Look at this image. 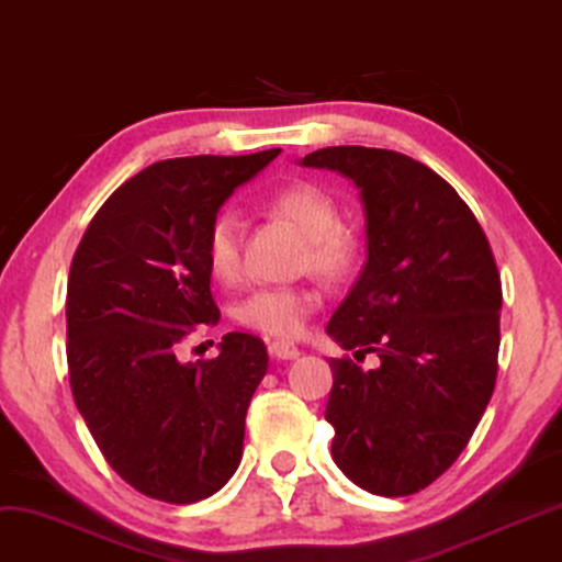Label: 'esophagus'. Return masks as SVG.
<instances>
[{"label":"esophagus","mask_w":562,"mask_h":562,"mask_svg":"<svg viewBox=\"0 0 562 562\" xmlns=\"http://www.w3.org/2000/svg\"><path fill=\"white\" fill-rule=\"evenodd\" d=\"M269 355L277 360H295V358H301V347H295L290 342H272L269 345Z\"/></svg>","instance_id":"esophagus-1"}]
</instances>
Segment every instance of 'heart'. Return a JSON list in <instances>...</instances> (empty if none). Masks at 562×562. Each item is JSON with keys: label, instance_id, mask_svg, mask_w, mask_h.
Masks as SVG:
<instances>
[{"label": "heart", "instance_id": "heart-1", "mask_svg": "<svg viewBox=\"0 0 562 562\" xmlns=\"http://www.w3.org/2000/svg\"><path fill=\"white\" fill-rule=\"evenodd\" d=\"M272 212L290 220L308 236L305 265L324 277H339L352 265L355 236L339 223V207L329 191L308 181L288 183L269 202ZM204 257L220 282H236L244 269V223L233 210H220L212 217ZM318 305V293L305 285H265L251 290L236 305V318L248 329L274 339H293L305 329Z\"/></svg>", "mask_w": 562, "mask_h": 562}]
</instances>
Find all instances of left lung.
<instances>
[{
  "label": "left lung",
  "mask_w": 562,
  "mask_h": 562,
  "mask_svg": "<svg viewBox=\"0 0 562 562\" xmlns=\"http://www.w3.org/2000/svg\"><path fill=\"white\" fill-rule=\"evenodd\" d=\"M305 168L360 189L366 267L334 311L331 459L355 485L400 498L436 482L470 443L498 375L501 274L477 217L436 170L394 150L324 147Z\"/></svg>",
  "instance_id": "obj_1"
}]
</instances>
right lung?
Masks as SVG:
<instances>
[{"label": "right lung", "instance_id": "add662e5", "mask_svg": "<svg viewBox=\"0 0 562 562\" xmlns=\"http://www.w3.org/2000/svg\"><path fill=\"white\" fill-rule=\"evenodd\" d=\"M280 150L153 162L90 220L67 285V363L75 404L119 477L155 501L196 503L233 477L246 409L269 355L225 334L212 360L179 345L215 326L204 238L240 183Z\"/></svg>", "mask_w": 562, "mask_h": 562}]
</instances>
